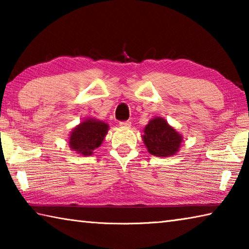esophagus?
I'll list each match as a JSON object with an SVG mask.
<instances>
[{
  "label": "esophagus",
  "instance_id": "esophagus-1",
  "mask_svg": "<svg viewBox=\"0 0 249 249\" xmlns=\"http://www.w3.org/2000/svg\"><path fill=\"white\" fill-rule=\"evenodd\" d=\"M120 125L122 126V127H129L130 122L129 121H121Z\"/></svg>",
  "mask_w": 249,
  "mask_h": 249
}]
</instances>
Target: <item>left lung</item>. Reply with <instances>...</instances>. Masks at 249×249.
Returning <instances> with one entry per match:
<instances>
[{"mask_svg":"<svg viewBox=\"0 0 249 249\" xmlns=\"http://www.w3.org/2000/svg\"><path fill=\"white\" fill-rule=\"evenodd\" d=\"M143 132V142L148 151L156 157L175 155L182 142V136L161 117L149 122Z\"/></svg>","mask_w":249,"mask_h":249,"instance_id":"8db88e82","label":"left lung"}]
</instances>
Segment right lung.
<instances>
[{"label": "right lung", "mask_w": 249, "mask_h": 249, "mask_svg": "<svg viewBox=\"0 0 249 249\" xmlns=\"http://www.w3.org/2000/svg\"><path fill=\"white\" fill-rule=\"evenodd\" d=\"M107 126L101 121L86 120L73 129L70 137V146L83 156L92 155L100 147L107 133Z\"/></svg>", "instance_id": "right-lung-1"}]
</instances>
